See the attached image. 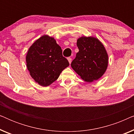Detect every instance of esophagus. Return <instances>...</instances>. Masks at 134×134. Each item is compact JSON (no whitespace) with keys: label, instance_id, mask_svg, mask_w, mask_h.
<instances>
[{"label":"esophagus","instance_id":"esophagus-1","mask_svg":"<svg viewBox=\"0 0 134 134\" xmlns=\"http://www.w3.org/2000/svg\"><path fill=\"white\" fill-rule=\"evenodd\" d=\"M67 59H68V62H69V64H71V62H72V59H71V58H70V57H68V58H67Z\"/></svg>","mask_w":134,"mask_h":134}]
</instances>
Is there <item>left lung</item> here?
I'll return each instance as SVG.
<instances>
[{
	"label": "left lung",
	"instance_id": "obj_1",
	"mask_svg": "<svg viewBox=\"0 0 134 134\" xmlns=\"http://www.w3.org/2000/svg\"><path fill=\"white\" fill-rule=\"evenodd\" d=\"M79 52L71 64L80 78L93 82L103 76L107 69L109 56L107 51L98 38L83 36L77 40Z\"/></svg>",
	"mask_w": 134,
	"mask_h": 134
}]
</instances>
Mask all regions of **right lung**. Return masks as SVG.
I'll return each mask as SVG.
<instances>
[{
    "label": "right lung",
    "mask_w": 134,
    "mask_h": 134,
    "mask_svg": "<svg viewBox=\"0 0 134 134\" xmlns=\"http://www.w3.org/2000/svg\"><path fill=\"white\" fill-rule=\"evenodd\" d=\"M27 68L35 82L47 87L54 82L69 65L54 38L44 35L36 40L27 52Z\"/></svg>",
    "instance_id": "right-lung-1"
}]
</instances>
